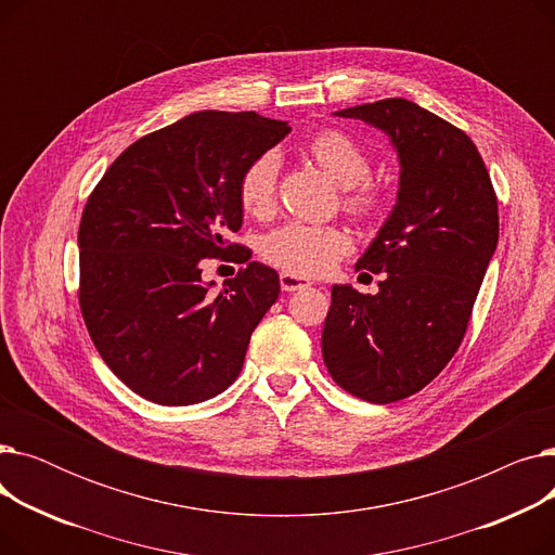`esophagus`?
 <instances>
[{
	"mask_svg": "<svg viewBox=\"0 0 555 555\" xmlns=\"http://www.w3.org/2000/svg\"><path fill=\"white\" fill-rule=\"evenodd\" d=\"M279 281H281V289H285V293H297V289H306V287L310 285L308 279H301V276H295V274H287V272H281Z\"/></svg>",
	"mask_w": 555,
	"mask_h": 555,
	"instance_id": "34e87169",
	"label": "esophagus"
}]
</instances>
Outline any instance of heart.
<instances>
[{
	"mask_svg": "<svg viewBox=\"0 0 555 555\" xmlns=\"http://www.w3.org/2000/svg\"><path fill=\"white\" fill-rule=\"evenodd\" d=\"M306 149L328 178L341 186L344 209L366 222L387 214L389 195L371 180V157L362 145L341 130H319ZM281 157L274 151L256 155L238 178V202L247 216L266 218L276 202ZM353 249V241L341 227L310 224L301 220L285 222L270 231L260 243V256L281 272L301 279L322 276Z\"/></svg>",
	"mask_w": 555,
	"mask_h": 555,
	"instance_id": "1",
	"label": "heart"
}]
</instances>
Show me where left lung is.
<instances>
[{
  "mask_svg": "<svg viewBox=\"0 0 555 555\" xmlns=\"http://www.w3.org/2000/svg\"><path fill=\"white\" fill-rule=\"evenodd\" d=\"M391 137L400 157L398 204L356 270L385 274L377 295L333 285L322 333L333 380L387 404L427 387L468 328L498 247L500 216L473 139L406 99L335 112Z\"/></svg>",
  "mask_w": 555,
  "mask_h": 555,
  "instance_id": "8db88e82",
  "label": "left lung"
}]
</instances>
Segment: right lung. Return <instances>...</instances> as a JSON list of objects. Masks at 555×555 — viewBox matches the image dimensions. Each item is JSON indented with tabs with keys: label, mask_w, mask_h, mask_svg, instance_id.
I'll use <instances>...</instances> for the list:
<instances>
[{
	"label": "right lung",
	"mask_w": 555,
	"mask_h": 555,
	"mask_svg": "<svg viewBox=\"0 0 555 555\" xmlns=\"http://www.w3.org/2000/svg\"><path fill=\"white\" fill-rule=\"evenodd\" d=\"M287 132L256 112H195L130 143L87 197L80 312L103 362L141 398L195 404L238 377L279 274L251 260L211 294L201 262L249 260L229 241L243 224L238 178Z\"/></svg>",
	"instance_id": "right-lung-1"
}]
</instances>
